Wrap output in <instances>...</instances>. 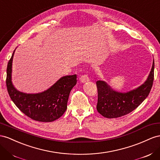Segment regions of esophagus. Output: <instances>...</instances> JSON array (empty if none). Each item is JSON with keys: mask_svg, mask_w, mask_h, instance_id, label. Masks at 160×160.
Instances as JSON below:
<instances>
[{"mask_svg": "<svg viewBox=\"0 0 160 160\" xmlns=\"http://www.w3.org/2000/svg\"><path fill=\"white\" fill-rule=\"evenodd\" d=\"M80 81L82 82V83H87V82L89 81V78L87 75H83L80 77Z\"/></svg>", "mask_w": 160, "mask_h": 160, "instance_id": "esophagus-1", "label": "esophagus"}]
</instances>
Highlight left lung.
Wrapping results in <instances>:
<instances>
[{
  "label": "left lung",
  "instance_id": "8db88e82",
  "mask_svg": "<svg viewBox=\"0 0 160 160\" xmlns=\"http://www.w3.org/2000/svg\"><path fill=\"white\" fill-rule=\"evenodd\" d=\"M154 77V60L149 74L144 83L127 92H120L112 88L106 81L96 82L98 88L97 110L108 118H118L133 111L148 96Z\"/></svg>",
  "mask_w": 160,
  "mask_h": 160
}]
</instances>
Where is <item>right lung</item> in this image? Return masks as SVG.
<instances>
[{
	"label": "right lung",
	"mask_w": 160,
	"mask_h": 160,
	"mask_svg": "<svg viewBox=\"0 0 160 160\" xmlns=\"http://www.w3.org/2000/svg\"><path fill=\"white\" fill-rule=\"evenodd\" d=\"M15 50L7 68V88L12 101L23 113L34 120L52 122L59 118L67 108L68 96L77 81V75L62 77L50 88L40 93L20 92L12 82V65Z\"/></svg>",
	"instance_id": "obj_1"
}]
</instances>
